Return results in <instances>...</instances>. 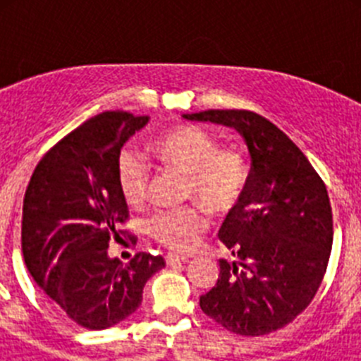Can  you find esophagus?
Returning <instances> with one entry per match:
<instances>
[{
	"label": "esophagus",
	"instance_id": "esophagus-1",
	"mask_svg": "<svg viewBox=\"0 0 361 361\" xmlns=\"http://www.w3.org/2000/svg\"><path fill=\"white\" fill-rule=\"evenodd\" d=\"M188 260H190L188 257H178V255H173V253L166 255V262L168 264H183V262H188Z\"/></svg>",
	"mask_w": 361,
	"mask_h": 361
}]
</instances>
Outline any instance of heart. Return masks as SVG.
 <instances>
[{
    "mask_svg": "<svg viewBox=\"0 0 361 361\" xmlns=\"http://www.w3.org/2000/svg\"><path fill=\"white\" fill-rule=\"evenodd\" d=\"M153 157L166 170L186 175V195L213 215L233 212L244 199L250 184V164L237 148H219L215 137L199 126H175L159 133L149 145ZM117 186L128 206L139 208L148 199L149 166L137 153L123 149L116 166ZM208 216L199 208L157 212L149 216V237L173 251L195 247Z\"/></svg>",
    "mask_w": 361,
    "mask_h": 361,
    "instance_id": "obj_1",
    "label": "heart"
}]
</instances>
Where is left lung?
Returning <instances> with one entry per match:
<instances>
[{
	"instance_id": "obj_1",
	"label": "left lung",
	"mask_w": 361,
	"mask_h": 361,
	"mask_svg": "<svg viewBox=\"0 0 361 361\" xmlns=\"http://www.w3.org/2000/svg\"><path fill=\"white\" fill-rule=\"evenodd\" d=\"M183 117L235 128L251 155L247 191L219 231L237 260H219V280L200 296V309L242 336L282 329L311 304L329 262L333 212L324 180L298 146L255 111Z\"/></svg>"
}]
</instances>
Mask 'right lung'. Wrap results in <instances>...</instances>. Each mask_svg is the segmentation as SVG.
Here are the masks:
<instances>
[{
	"label": "right lung",
	"mask_w": 361,
	"mask_h": 361,
	"mask_svg": "<svg viewBox=\"0 0 361 361\" xmlns=\"http://www.w3.org/2000/svg\"><path fill=\"white\" fill-rule=\"evenodd\" d=\"M148 121L128 111L92 117L47 152L25 191V264L37 286L86 329H108L133 314L145 283L164 267V258L149 253H137L128 264L108 253L128 219L117 157Z\"/></svg>",
	"instance_id": "right-lung-1"
}]
</instances>
